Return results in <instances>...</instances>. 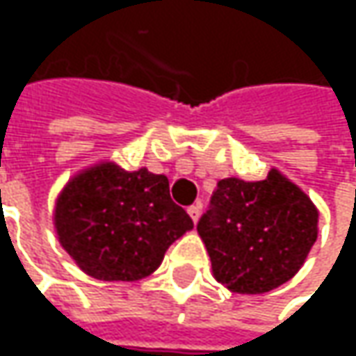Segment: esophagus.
Wrapping results in <instances>:
<instances>
[{"instance_id":"obj_1","label":"esophagus","mask_w":356,"mask_h":356,"mask_svg":"<svg viewBox=\"0 0 356 356\" xmlns=\"http://www.w3.org/2000/svg\"><path fill=\"white\" fill-rule=\"evenodd\" d=\"M200 212H202V204H200V202L188 208V213H190V218H192V222H194V224L200 220Z\"/></svg>"}]
</instances>
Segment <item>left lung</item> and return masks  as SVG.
Wrapping results in <instances>:
<instances>
[{
  "mask_svg": "<svg viewBox=\"0 0 356 356\" xmlns=\"http://www.w3.org/2000/svg\"><path fill=\"white\" fill-rule=\"evenodd\" d=\"M319 212L275 168L266 180L224 178L200 218L213 277L234 293H267L289 281L317 239Z\"/></svg>",
  "mask_w": 356,
  "mask_h": 356,
  "instance_id": "1",
  "label": "left lung"
}]
</instances>
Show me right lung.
I'll return each instance as SVG.
<instances>
[{"instance_id":"right-lung-1","label":"right lung","mask_w":356,"mask_h":356,"mask_svg":"<svg viewBox=\"0 0 356 356\" xmlns=\"http://www.w3.org/2000/svg\"><path fill=\"white\" fill-rule=\"evenodd\" d=\"M53 222L63 250L101 281L150 275L172 243L194 227L184 208L172 202L164 174L127 172L115 162L71 178L55 202Z\"/></svg>"}]
</instances>
